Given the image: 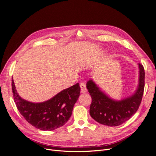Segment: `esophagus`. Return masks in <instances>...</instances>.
<instances>
[{
    "label": "esophagus",
    "mask_w": 156,
    "mask_h": 156,
    "mask_svg": "<svg viewBox=\"0 0 156 156\" xmlns=\"http://www.w3.org/2000/svg\"><path fill=\"white\" fill-rule=\"evenodd\" d=\"M80 86L81 87V93H86L87 91V88H86V86L85 83H84L83 82L81 83L80 84Z\"/></svg>",
    "instance_id": "1"
}]
</instances>
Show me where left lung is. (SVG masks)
<instances>
[{"mask_svg": "<svg viewBox=\"0 0 156 156\" xmlns=\"http://www.w3.org/2000/svg\"><path fill=\"white\" fill-rule=\"evenodd\" d=\"M140 79L135 93L120 101L111 99L103 93L93 80L87 82L86 87L92 98L90 114L98 123L109 126H117L128 120L138 110L144 93V69L139 63Z\"/></svg>", "mask_w": 156, "mask_h": 156, "instance_id": "left-lung-1", "label": "left lung"}]
</instances>
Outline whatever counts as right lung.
<instances>
[{
    "label": "right lung",
    "instance_id": "1",
    "mask_svg": "<svg viewBox=\"0 0 156 156\" xmlns=\"http://www.w3.org/2000/svg\"><path fill=\"white\" fill-rule=\"evenodd\" d=\"M12 89L14 102L21 115L31 125L44 131L54 130L66 123L80 94V86L76 83L49 101L32 103L19 96L13 79Z\"/></svg>",
    "mask_w": 156,
    "mask_h": 156
}]
</instances>
